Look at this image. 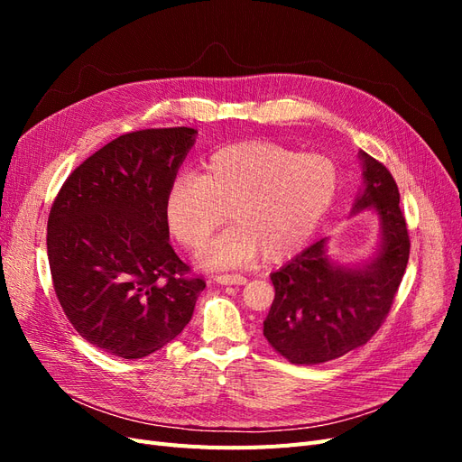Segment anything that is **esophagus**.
<instances>
[{"label":"esophagus","mask_w":462,"mask_h":462,"mask_svg":"<svg viewBox=\"0 0 462 462\" xmlns=\"http://www.w3.org/2000/svg\"><path fill=\"white\" fill-rule=\"evenodd\" d=\"M216 283L219 285H245L246 283V277L239 275V273H233V275H217L216 277Z\"/></svg>","instance_id":"obj_1"}]
</instances>
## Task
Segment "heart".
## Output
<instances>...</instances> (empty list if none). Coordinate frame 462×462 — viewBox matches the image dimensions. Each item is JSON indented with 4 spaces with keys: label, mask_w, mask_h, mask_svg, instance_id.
<instances>
[{
    "label": "heart",
    "mask_w": 462,
    "mask_h": 462,
    "mask_svg": "<svg viewBox=\"0 0 462 462\" xmlns=\"http://www.w3.org/2000/svg\"><path fill=\"white\" fill-rule=\"evenodd\" d=\"M337 185V167L326 156L272 143H239L214 152L200 177L173 179L165 219L180 245L199 250L227 212L231 227L199 256L208 270L239 268L258 254L277 263L312 239Z\"/></svg>",
    "instance_id": "b5f03b06"
}]
</instances>
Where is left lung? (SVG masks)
<instances>
[{
  "mask_svg": "<svg viewBox=\"0 0 462 462\" xmlns=\"http://www.w3.org/2000/svg\"><path fill=\"white\" fill-rule=\"evenodd\" d=\"M362 185L351 216L374 212L380 241L366 262L341 263L329 239L304 248L273 272L275 297L263 337L292 365H319L365 345L380 329L407 270L411 241L399 189L387 167L358 152Z\"/></svg>",
  "mask_w": 462,
  "mask_h": 462,
  "instance_id": "1",
  "label": "left lung"
}]
</instances>
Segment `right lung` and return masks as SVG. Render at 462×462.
I'll use <instances>...</instances> for the list:
<instances>
[{
	"instance_id": "1",
	"label": "right lung",
	"mask_w": 462,
	"mask_h": 462,
	"mask_svg": "<svg viewBox=\"0 0 462 462\" xmlns=\"http://www.w3.org/2000/svg\"><path fill=\"white\" fill-rule=\"evenodd\" d=\"M197 129L121 134L82 162L48 217V260L65 316L88 343L144 358L190 321L206 283L170 245L165 194Z\"/></svg>"
}]
</instances>
